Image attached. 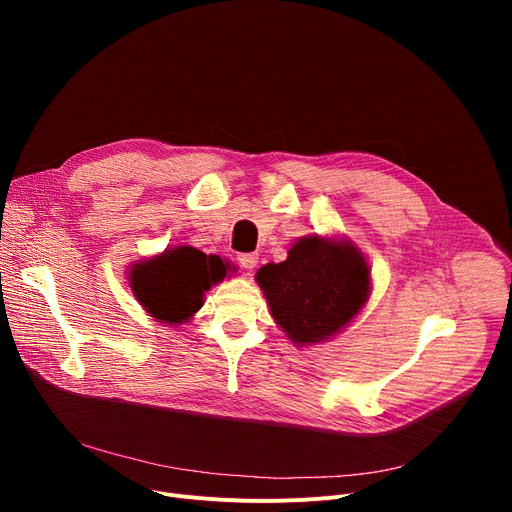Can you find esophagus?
I'll return each mask as SVG.
<instances>
[{
  "label": "esophagus",
  "instance_id": "34e87169",
  "mask_svg": "<svg viewBox=\"0 0 512 512\" xmlns=\"http://www.w3.org/2000/svg\"><path fill=\"white\" fill-rule=\"evenodd\" d=\"M257 259H259V257H257L255 253H242V255H238V263H240V267H242V270H247V272L255 270Z\"/></svg>",
  "mask_w": 512,
  "mask_h": 512
}]
</instances>
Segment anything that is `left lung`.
I'll use <instances>...</instances> for the list:
<instances>
[{
	"mask_svg": "<svg viewBox=\"0 0 512 512\" xmlns=\"http://www.w3.org/2000/svg\"><path fill=\"white\" fill-rule=\"evenodd\" d=\"M257 282L276 324L297 344L326 340L351 321L369 294V270L357 247L301 238L282 263H267Z\"/></svg>",
	"mask_w": 512,
	"mask_h": 512,
	"instance_id": "left-lung-1",
	"label": "left lung"
}]
</instances>
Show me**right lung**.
<instances>
[{
	"label": "right lung",
	"mask_w": 512,
	"mask_h": 512,
	"mask_svg": "<svg viewBox=\"0 0 512 512\" xmlns=\"http://www.w3.org/2000/svg\"><path fill=\"white\" fill-rule=\"evenodd\" d=\"M228 263L193 247L164 251L134 265L130 284L134 297L161 324H182L203 305V292L226 278Z\"/></svg>",
	"instance_id": "add662e5"
}]
</instances>
